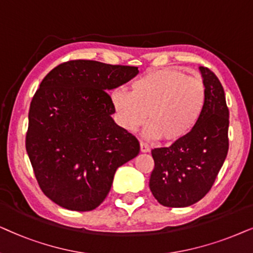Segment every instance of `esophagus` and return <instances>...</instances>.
<instances>
[{"instance_id": "obj_1", "label": "esophagus", "mask_w": 253, "mask_h": 253, "mask_svg": "<svg viewBox=\"0 0 253 253\" xmlns=\"http://www.w3.org/2000/svg\"><path fill=\"white\" fill-rule=\"evenodd\" d=\"M140 150L141 153H148L150 150V148L148 144H146L144 142H140Z\"/></svg>"}]
</instances>
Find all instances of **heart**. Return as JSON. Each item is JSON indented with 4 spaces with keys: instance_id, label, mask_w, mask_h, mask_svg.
Instances as JSON below:
<instances>
[{
    "instance_id": "heart-1",
    "label": "heart",
    "mask_w": 253,
    "mask_h": 253,
    "mask_svg": "<svg viewBox=\"0 0 253 253\" xmlns=\"http://www.w3.org/2000/svg\"><path fill=\"white\" fill-rule=\"evenodd\" d=\"M118 124L134 132L144 124L148 139L164 142L183 139L197 125L206 104V87L199 77L176 68L148 70L134 80L130 91L118 87L111 93Z\"/></svg>"
}]
</instances>
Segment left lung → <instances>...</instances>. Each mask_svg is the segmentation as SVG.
Returning <instances> with one entry per match:
<instances>
[{"instance_id": "left-lung-1", "label": "left lung", "mask_w": 253, "mask_h": 253, "mask_svg": "<svg viewBox=\"0 0 253 253\" xmlns=\"http://www.w3.org/2000/svg\"><path fill=\"white\" fill-rule=\"evenodd\" d=\"M206 104L198 123L170 147L151 150L154 170L149 187L166 207H187L206 195L223 166L229 149V110L223 86L207 67H200Z\"/></svg>"}]
</instances>
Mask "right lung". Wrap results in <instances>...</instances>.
I'll list each match as a JSON object with an SVG mask.
<instances>
[{"mask_svg":"<svg viewBox=\"0 0 253 253\" xmlns=\"http://www.w3.org/2000/svg\"><path fill=\"white\" fill-rule=\"evenodd\" d=\"M137 67L70 60L45 76L31 100L25 146L43 194L69 211L103 203L117 169L136 156V137L112 119L107 91Z\"/></svg>","mask_w":253,"mask_h":253,"instance_id":"add662e5","label":"right lung"}]
</instances>
